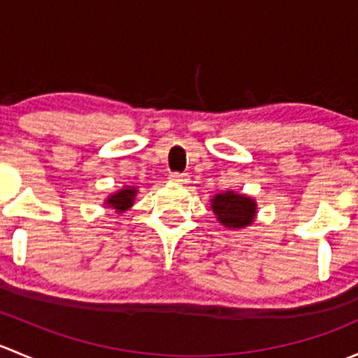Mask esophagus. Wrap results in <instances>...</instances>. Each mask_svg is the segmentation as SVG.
I'll list each match as a JSON object with an SVG mask.
<instances>
[{"mask_svg":"<svg viewBox=\"0 0 358 358\" xmlns=\"http://www.w3.org/2000/svg\"><path fill=\"white\" fill-rule=\"evenodd\" d=\"M169 180L175 183H180V185H185V183H189V175L187 173H171L169 175Z\"/></svg>","mask_w":358,"mask_h":358,"instance_id":"obj_1","label":"esophagus"}]
</instances>
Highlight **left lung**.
I'll return each instance as SVG.
<instances>
[{"mask_svg": "<svg viewBox=\"0 0 358 358\" xmlns=\"http://www.w3.org/2000/svg\"><path fill=\"white\" fill-rule=\"evenodd\" d=\"M213 213L227 229H244L255 222L256 201L234 190L216 194L211 199Z\"/></svg>", "mask_w": 358, "mask_h": 358, "instance_id": "1", "label": "left lung"}]
</instances>
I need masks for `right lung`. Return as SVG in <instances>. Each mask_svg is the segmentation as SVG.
<instances>
[{"mask_svg": "<svg viewBox=\"0 0 358 358\" xmlns=\"http://www.w3.org/2000/svg\"><path fill=\"white\" fill-rule=\"evenodd\" d=\"M136 192H138V190H136L135 187H124V189H121L119 192L107 197L106 204L109 206V208L115 209L117 213H124L126 209H129L133 206Z\"/></svg>", "mask_w": 358, "mask_h": 358, "instance_id": "right-lung-1", "label": "right lung"}]
</instances>
